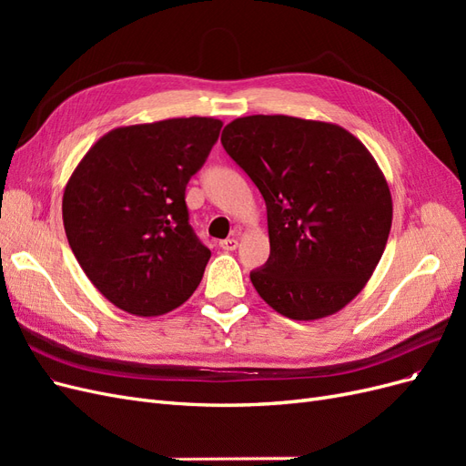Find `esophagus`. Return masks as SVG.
<instances>
[{"label": "esophagus", "mask_w": 466, "mask_h": 466, "mask_svg": "<svg viewBox=\"0 0 466 466\" xmlns=\"http://www.w3.org/2000/svg\"><path fill=\"white\" fill-rule=\"evenodd\" d=\"M219 247H221L223 250L231 252V250H235V248L238 247V241H237V238H223V241H219Z\"/></svg>", "instance_id": "1"}]
</instances>
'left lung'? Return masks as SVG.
I'll return each instance as SVG.
<instances>
[{
  "label": "left lung",
  "mask_w": 466,
  "mask_h": 466,
  "mask_svg": "<svg viewBox=\"0 0 466 466\" xmlns=\"http://www.w3.org/2000/svg\"><path fill=\"white\" fill-rule=\"evenodd\" d=\"M221 144L266 202L270 258L250 281L274 311L317 320L377 268L392 223L387 178L342 126L286 115L235 118Z\"/></svg>",
  "instance_id": "8db88e82"
}]
</instances>
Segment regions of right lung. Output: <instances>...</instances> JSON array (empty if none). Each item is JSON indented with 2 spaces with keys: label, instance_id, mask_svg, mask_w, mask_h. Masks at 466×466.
I'll list each match as a JSON object with an SVG mask.
<instances>
[{
  "label": "right lung",
  "instance_id": "right-lung-1",
  "mask_svg": "<svg viewBox=\"0 0 466 466\" xmlns=\"http://www.w3.org/2000/svg\"><path fill=\"white\" fill-rule=\"evenodd\" d=\"M209 116L120 126L83 155L64 188L67 243L122 311L159 317L198 288L211 257L188 223L185 190L218 142Z\"/></svg>",
  "mask_w": 466,
  "mask_h": 466
}]
</instances>
